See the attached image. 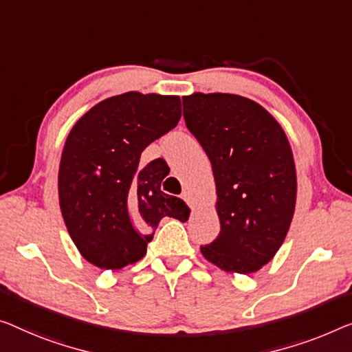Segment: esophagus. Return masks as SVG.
I'll return each instance as SVG.
<instances>
[{
	"label": "esophagus",
	"instance_id": "esophagus-1",
	"mask_svg": "<svg viewBox=\"0 0 352 352\" xmlns=\"http://www.w3.org/2000/svg\"><path fill=\"white\" fill-rule=\"evenodd\" d=\"M182 199H183V201H185V202L191 204V194H190V191L183 190V192H182Z\"/></svg>",
	"mask_w": 352,
	"mask_h": 352
}]
</instances>
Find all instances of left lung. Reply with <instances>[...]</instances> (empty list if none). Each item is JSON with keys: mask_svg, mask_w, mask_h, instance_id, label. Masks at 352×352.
Wrapping results in <instances>:
<instances>
[{"mask_svg": "<svg viewBox=\"0 0 352 352\" xmlns=\"http://www.w3.org/2000/svg\"><path fill=\"white\" fill-rule=\"evenodd\" d=\"M183 117L212 162L217 186L221 230L201 253L229 274H254L274 259L296 210L289 140L261 104L239 94L183 96Z\"/></svg>", "mask_w": 352, "mask_h": 352, "instance_id": "obj_1", "label": "left lung"}]
</instances>
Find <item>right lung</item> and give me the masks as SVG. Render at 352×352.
<instances>
[{
  "instance_id": "right-lung-1",
  "label": "right lung",
  "mask_w": 352,
  "mask_h": 352,
  "mask_svg": "<svg viewBox=\"0 0 352 352\" xmlns=\"http://www.w3.org/2000/svg\"><path fill=\"white\" fill-rule=\"evenodd\" d=\"M180 117L178 96L128 91L98 102L72 126L60 161V208L90 264L106 270L134 264L162 218L190 217L182 199L161 191L169 174L161 161L140 164L142 151Z\"/></svg>"
}]
</instances>
